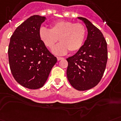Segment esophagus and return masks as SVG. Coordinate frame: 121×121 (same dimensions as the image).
Masks as SVG:
<instances>
[{
    "instance_id": "obj_1",
    "label": "esophagus",
    "mask_w": 121,
    "mask_h": 121,
    "mask_svg": "<svg viewBox=\"0 0 121 121\" xmlns=\"http://www.w3.org/2000/svg\"><path fill=\"white\" fill-rule=\"evenodd\" d=\"M63 59H64V58H63V57H57V60L58 61L61 60H63Z\"/></svg>"
}]
</instances>
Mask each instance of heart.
I'll list each match as a JSON object with an SVG mask.
<instances>
[{"mask_svg":"<svg viewBox=\"0 0 121 121\" xmlns=\"http://www.w3.org/2000/svg\"><path fill=\"white\" fill-rule=\"evenodd\" d=\"M85 26L81 23H73L66 20H59L51 24L50 29L42 27L39 30V37L48 49H53L57 55L78 51L82 47L86 36Z\"/></svg>","mask_w":121,"mask_h":121,"instance_id":"obj_1","label":"heart"}]
</instances>
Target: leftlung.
<instances>
[{"instance_id":"obj_1","label":"left lung","mask_w":121,"mask_h":121,"mask_svg":"<svg viewBox=\"0 0 121 121\" xmlns=\"http://www.w3.org/2000/svg\"><path fill=\"white\" fill-rule=\"evenodd\" d=\"M86 26L87 38L81 49L67 58V76L78 90H89L101 81L108 60L107 43L103 33L85 18L78 17Z\"/></svg>"}]
</instances>
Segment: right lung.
I'll list each match as a JSON object with an SVG mask.
<instances>
[{"label": "right lung", "mask_w": 121, "mask_h": 121, "mask_svg": "<svg viewBox=\"0 0 121 121\" xmlns=\"http://www.w3.org/2000/svg\"><path fill=\"white\" fill-rule=\"evenodd\" d=\"M45 20L39 15L30 17L15 29L9 44L11 72L20 85L29 89L42 87L57 62L39 37Z\"/></svg>", "instance_id": "obj_1"}]
</instances>
